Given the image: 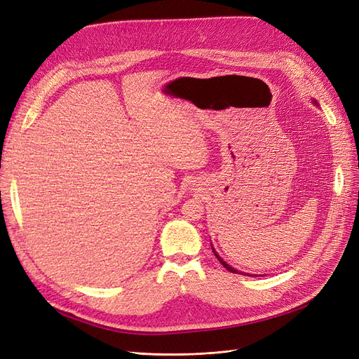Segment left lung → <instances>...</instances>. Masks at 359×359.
<instances>
[{"label": "left lung", "instance_id": "left-lung-1", "mask_svg": "<svg viewBox=\"0 0 359 359\" xmlns=\"http://www.w3.org/2000/svg\"><path fill=\"white\" fill-rule=\"evenodd\" d=\"M313 102H315V101H313ZM315 104H318V102H315ZM212 251H214V254H215V257H217V258H218V262H219V263H221V264H222V266H224V267H226V269H227V270H229V271H231V273H241V271H238V270H236V269H233V267H231V266H229V264H227V263H226V262H224V259H222V258H221V257H219V255H218V254H217V251H215V250H214V248H212ZM242 275H245V273H242Z\"/></svg>", "mask_w": 359, "mask_h": 359}]
</instances>
